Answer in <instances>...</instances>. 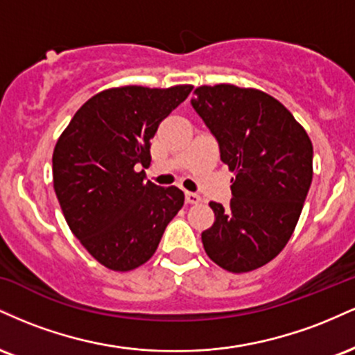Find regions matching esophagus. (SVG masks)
<instances>
[{
    "label": "esophagus",
    "mask_w": 355,
    "mask_h": 355,
    "mask_svg": "<svg viewBox=\"0 0 355 355\" xmlns=\"http://www.w3.org/2000/svg\"><path fill=\"white\" fill-rule=\"evenodd\" d=\"M200 195L198 193H193V191H185V202L189 203V205H197V203H200Z\"/></svg>",
    "instance_id": "34e87169"
}]
</instances>
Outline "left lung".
Segmentation results:
<instances>
[{
  "label": "left lung",
  "mask_w": 355,
  "mask_h": 355,
  "mask_svg": "<svg viewBox=\"0 0 355 355\" xmlns=\"http://www.w3.org/2000/svg\"><path fill=\"white\" fill-rule=\"evenodd\" d=\"M191 107L229 165L230 205L210 202L215 222L202 232L207 255L234 274L266 266L287 245L312 183V141L267 93L234 85L195 89Z\"/></svg>",
  "instance_id": "left-lung-1"
}]
</instances>
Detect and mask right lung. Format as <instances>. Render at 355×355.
Segmentation results:
<instances>
[{
    "label": "right lung",
    "instance_id": "add662e5",
    "mask_svg": "<svg viewBox=\"0 0 355 355\" xmlns=\"http://www.w3.org/2000/svg\"><path fill=\"white\" fill-rule=\"evenodd\" d=\"M121 87L81 107L53 152V185L68 227L107 268L133 270L157 250L185 195L146 180L150 140L191 92Z\"/></svg>",
    "mask_w": 355,
    "mask_h": 355
}]
</instances>
